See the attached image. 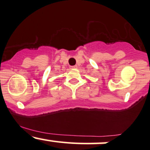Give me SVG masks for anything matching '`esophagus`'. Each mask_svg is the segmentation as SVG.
I'll use <instances>...</instances> for the list:
<instances>
[{"instance_id": "34e87169", "label": "esophagus", "mask_w": 150, "mask_h": 150, "mask_svg": "<svg viewBox=\"0 0 150 150\" xmlns=\"http://www.w3.org/2000/svg\"><path fill=\"white\" fill-rule=\"evenodd\" d=\"M70 69H77L76 65H74V66H71L70 67Z\"/></svg>"}]
</instances>
